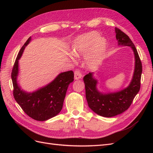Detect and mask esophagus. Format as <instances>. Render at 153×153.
Here are the masks:
<instances>
[{"instance_id":"34e87169","label":"esophagus","mask_w":153,"mask_h":153,"mask_svg":"<svg viewBox=\"0 0 153 153\" xmlns=\"http://www.w3.org/2000/svg\"><path fill=\"white\" fill-rule=\"evenodd\" d=\"M74 75H75V80H78L80 79L82 77V75L81 71L79 70V69H76L74 72Z\"/></svg>"}]
</instances>
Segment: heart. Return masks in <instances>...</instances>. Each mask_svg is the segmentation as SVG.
Listing matches in <instances>:
<instances>
[{
  "label": "heart",
  "mask_w": 153,
  "mask_h": 153,
  "mask_svg": "<svg viewBox=\"0 0 153 153\" xmlns=\"http://www.w3.org/2000/svg\"><path fill=\"white\" fill-rule=\"evenodd\" d=\"M107 41L103 37L100 36L96 31L85 33L73 41L71 50L76 57L85 56V64L89 68H94L101 62L105 55ZM73 61L75 59L71 57Z\"/></svg>",
  "instance_id": "obj_1"
}]
</instances>
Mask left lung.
<instances>
[{
    "mask_svg": "<svg viewBox=\"0 0 153 153\" xmlns=\"http://www.w3.org/2000/svg\"><path fill=\"white\" fill-rule=\"evenodd\" d=\"M115 30L118 45L131 47L135 54V68L130 84L121 91L103 94L97 90V81L92 78V73H88L84 77L88 105L95 113L106 117H114L129 108L140 90L142 72V62L135 46L129 36L121 30L115 27Z\"/></svg>",
    "mask_w": 153,
    "mask_h": 153,
    "instance_id": "1",
    "label": "left lung"
}]
</instances>
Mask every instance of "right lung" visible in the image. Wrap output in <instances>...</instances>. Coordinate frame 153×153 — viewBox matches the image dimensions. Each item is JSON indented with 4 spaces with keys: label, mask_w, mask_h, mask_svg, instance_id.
<instances>
[{
    "label": "right lung",
    "mask_w": 153,
    "mask_h": 153,
    "mask_svg": "<svg viewBox=\"0 0 153 153\" xmlns=\"http://www.w3.org/2000/svg\"><path fill=\"white\" fill-rule=\"evenodd\" d=\"M30 41V37L20 49L12 69L13 96L28 116L36 121H43L61 112L68 85L74 80V73L73 71L61 73L50 84L32 93H27L21 90L16 82L18 60Z\"/></svg>",
    "instance_id": "obj_1"
}]
</instances>
